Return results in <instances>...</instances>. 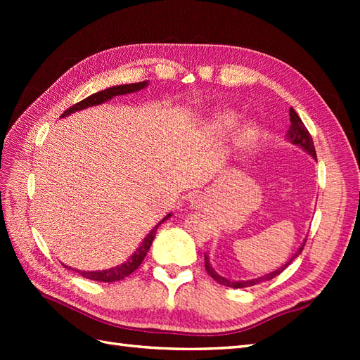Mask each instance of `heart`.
<instances>
[{
  "label": "heart",
  "mask_w": 360,
  "mask_h": 360,
  "mask_svg": "<svg viewBox=\"0 0 360 360\" xmlns=\"http://www.w3.org/2000/svg\"><path fill=\"white\" fill-rule=\"evenodd\" d=\"M236 125V117L233 116V114L231 112H224V114H219V116L217 117L215 120V127L218 129H221V131H231L232 128H235ZM252 136V131L250 129H248L246 133H243V142H248Z\"/></svg>",
  "instance_id": "heart-1"
}]
</instances>
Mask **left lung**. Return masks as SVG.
<instances>
[{"instance_id": "left-lung-1", "label": "left lung", "mask_w": 360, "mask_h": 360, "mask_svg": "<svg viewBox=\"0 0 360 360\" xmlns=\"http://www.w3.org/2000/svg\"><path fill=\"white\" fill-rule=\"evenodd\" d=\"M289 116H290V127H289V129L286 131V137H288V139H289L290 142H292V143L298 145V147H302L304 151H308L312 158L317 159V156H316V148H314V142H312V137H311V134H309V131H308V128L304 127L302 119L298 117V114L294 111V108L289 110ZM303 246H304V243H303ZM303 246L297 250V254H295L292 258H290L289 262H288L285 266H283V267H278L277 271L267 274V275H264V277L254 278V280H248V281H231V280H226L224 277H221V275H218L215 271L212 269V266H210V263H209L207 255H204V266H205V271H207V274L210 275V277H212L213 280H215L217 283H219V285H224V286H229V288H248V286L257 285V283H259V281L271 280V278H274V277H277V275H280L283 271L286 269V267L290 264V262H292V259H294L295 257H298V255L302 254Z\"/></svg>"}]
</instances>
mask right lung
<instances>
[{
    "label": "right lung",
    "instance_id": "1",
    "mask_svg": "<svg viewBox=\"0 0 360 360\" xmlns=\"http://www.w3.org/2000/svg\"><path fill=\"white\" fill-rule=\"evenodd\" d=\"M148 82H139V83H128V85H119V86H112V88H108V89H103L101 91V93H96L93 96H89L86 98H83L82 102L75 103L72 106H70L63 114L62 117L65 116H70L71 112L74 111H80V110H85L88 108V106H94V105H101L106 101H110V98H112L114 96H124V94H128V93H134V91H139L142 88L147 86ZM170 217V213L160 221V223L153 227V231L147 235V238H145L142 241V244L139 246V249H137L133 257H129V259L127 263L120 264V266H116V267H111V269H106V271H94V272H86V271H77L82 277L85 278H89V280H96V281H105V283H110V281H119L122 278H125L127 275H129L131 272H134L137 267H139L143 262L145 255H147V252L151 246L153 240H155V235H156V231L158 227L164 223V221Z\"/></svg>",
    "mask_w": 360,
    "mask_h": 360
}]
</instances>
